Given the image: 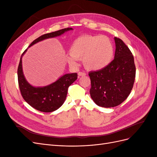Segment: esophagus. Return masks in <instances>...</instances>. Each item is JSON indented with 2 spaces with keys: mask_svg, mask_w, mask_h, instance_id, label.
Masks as SVG:
<instances>
[{
  "mask_svg": "<svg viewBox=\"0 0 157 157\" xmlns=\"http://www.w3.org/2000/svg\"><path fill=\"white\" fill-rule=\"evenodd\" d=\"M78 76H82H82H85V75H86V73H83V72H79V73H78Z\"/></svg>",
  "mask_w": 157,
  "mask_h": 157,
  "instance_id": "esophagus-1",
  "label": "esophagus"
}]
</instances>
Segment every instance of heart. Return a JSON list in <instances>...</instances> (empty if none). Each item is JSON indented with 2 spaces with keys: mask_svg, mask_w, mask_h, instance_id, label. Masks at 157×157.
Segmentation results:
<instances>
[{
  "mask_svg": "<svg viewBox=\"0 0 157 157\" xmlns=\"http://www.w3.org/2000/svg\"><path fill=\"white\" fill-rule=\"evenodd\" d=\"M68 62L75 65L83 58L85 67L90 70L105 67L113 59L114 49L111 40L105 35H84L76 39L71 45Z\"/></svg>",
  "mask_w": 157,
  "mask_h": 157,
  "instance_id": "obj_1",
  "label": "heart"
}]
</instances>
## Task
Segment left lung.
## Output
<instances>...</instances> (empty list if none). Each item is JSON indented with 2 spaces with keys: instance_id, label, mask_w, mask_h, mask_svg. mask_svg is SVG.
<instances>
[{
  "instance_id": "left-lung-1",
  "label": "left lung",
  "mask_w": 157,
  "mask_h": 157,
  "mask_svg": "<svg viewBox=\"0 0 157 157\" xmlns=\"http://www.w3.org/2000/svg\"><path fill=\"white\" fill-rule=\"evenodd\" d=\"M115 58L105 67L91 71L90 96L94 103L103 107L120 105L129 96L136 77L134 56L128 47L118 38H114Z\"/></svg>"
}]
</instances>
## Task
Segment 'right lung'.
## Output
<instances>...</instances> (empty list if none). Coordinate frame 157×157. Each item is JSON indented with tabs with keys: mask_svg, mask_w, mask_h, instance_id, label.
<instances>
[{
	"mask_svg": "<svg viewBox=\"0 0 157 157\" xmlns=\"http://www.w3.org/2000/svg\"><path fill=\"white\" fill-rule=\"evenodd\" d=\"M71 30H73V28H65L44 34L33 41L29 48L37 42L59 36ZM27 50V49L22 54L17 69L18 84L21 96L29 105L36 110L44 113L53 112L63 104L67 97L68 88L77 79V73L65 74L54 82L45 86H33L27 82L23 72L22 57Z\"/></svg>",
	"mask_w": 157,
	"mask_h": 157,
	"instance_id": "right-lung-1",
	"label": "right lung"
}]
</instances>
